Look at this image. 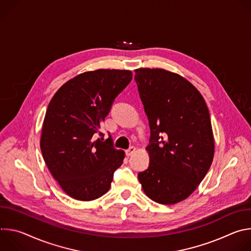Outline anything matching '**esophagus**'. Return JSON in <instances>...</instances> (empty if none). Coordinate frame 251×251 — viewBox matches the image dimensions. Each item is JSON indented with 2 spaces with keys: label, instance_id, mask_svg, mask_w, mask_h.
<instances>
[{
  "label": "esophagus",
  "instance_id": "esophagus-1",
  "mask_svg": "<svg viewBox=\"0 0 251 251\" xmlns=\"http://www.w3.org/2000/svg\"><path fill=\"white\" fill-rule=\"evenodd\" d=\"M135 151H136V148H135L134 146H132V147H130L129 149H127V150L125 151V153H126L127 156H131Z\"/></svg>",
  "mask_w": 251,
  "mask_h": 251
}]
</instances>
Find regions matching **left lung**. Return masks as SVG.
Listing matches in <instances>:
<instances>
[{
	"instance_id": "obj_1",
	"label": "left lung",
	"mask_w": 251,
	"mask_h": 251,
	"mask_svg": "<svg viewBox=\"0 0 251 251\" xmlns=\"http://www.w3.org/2000/svg\"><path fill=\"white\" fill-rule=\"evenodd\" d=\"M135 80L151 130L149 167L138 178L151 200L174 204L198 188L212 163L207 106L191 82L168 70L138 68Z\"/></svg>"
}]
</instances>
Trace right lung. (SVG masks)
Returning a JSON list of instances; mask_svg holds the SVG:
<instances>
[{"label":"right lung","mask_w":251,"mask_h":251,"mask_svg":"<svg viewBox=\"0 0 251 251\" xmlns=\"http://www.w3.org/2000/svg\"><path fill=\"white\" fill-rule=\"evenodd\" d=\"M131 80L130 70L88 71L64 83L49 104L41 150L52 176L73 199L93 201L110 189L125 153L114 148L110 136L94 137L104 136L100 126Z\"/></svg>","instance_id":"add662e5"}]
</instances>
